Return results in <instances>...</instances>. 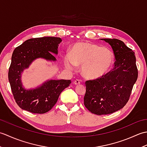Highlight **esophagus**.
<instances>
[{"instance_id": "34e87169", "label": "esophagus", "mask_w": 147, "mask_h": 147, "mask_svg": "<svg viewBox=\"0 0 147 147\" xmlns=\"http://www.w3.org/2000/svg\"><path fill=\"white\" fill-rule=\"evenodd\" d=\"M80 83H81V82H80V81L79 80H74V85H80Z\"/></svg>"}]
</instances>
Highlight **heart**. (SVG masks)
<instances>
[{"instance_id": "heart-1", "label": "heart", "mask_w": 147, "mask_h": 147, "mask_svg": "<svg viewBox=\"0 0 147 147\" xmlns=\"http://www.w3.org/2000/svg\"><path fill=\"white\" fill-rule=\"evenodd\" d=\"M115 62L113 52L102 46L88 42L77 43L71 53L64 55V65L73 71L82 66L83 76L88 80H98L111 71Z\"/></svg>"}]
</instances>
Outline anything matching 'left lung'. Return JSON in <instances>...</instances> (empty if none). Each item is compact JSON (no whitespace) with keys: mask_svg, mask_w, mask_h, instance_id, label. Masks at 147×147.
<instances>
[{"mask_svg":"<svg viewBox=\"0 0 147 147\" xmlns=\"http://www.w3.org/2000/svg\"><path fill=\"white\" fill-rule=\"evenodd\" d=\"M113 50L114 67L98 80L85 82L84 104L93 114H112L123 108L128 101L138 78L135 53L118 39L102 38Z\"/></svg>","mask_w":147,"mask_h":147,"instance_id":"left-lung-1","label":"left lung"}]
</instances>
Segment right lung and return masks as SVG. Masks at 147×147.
<instances>
[{"label":"right lung","instance_id":"1","mask_svg":"<svg viewBox=\"0 0 147 147\" xmlns=\"http://www.w3.org/2000/svg\"><path fill=\"white\" fill-rule=\"evenodd\" d=\"M59 37L45 36L26 40L14 49L9 69L8 78L16 102L23 110L44 114L54 107L59 95L69 86L71 80H49L35 88L26 89L21 82L22 73L37 59L54 62L57 59Z\"/></svg>","mask_w":147,"mask_h":147}]
</instances>
